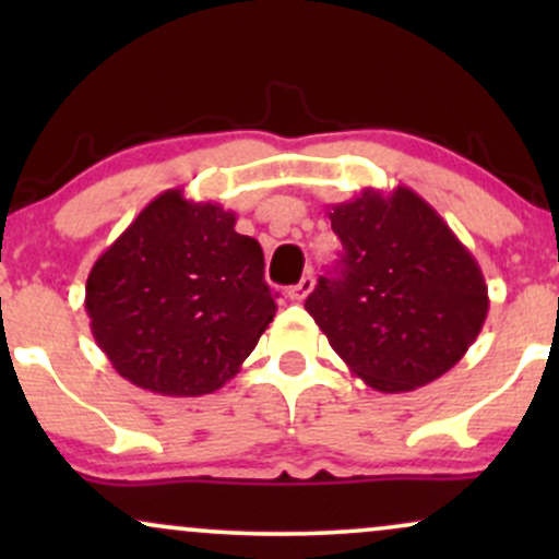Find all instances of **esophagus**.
<instances>
[{
  "instance_id": "1",
  "label": "esophagus",
  "mask_w": 559,
  "mask_h": 559,
  "mask_svg": "<svg viewBox=\"0 0 559 559\" xmlns=\"http://www.w3.org/2000/svg\"><path fill=\"white\" fill-rule=\"evenodd\" d=\"M312 288H316V278H312L310 273H307V275H301V281H299V284L288 288V299H294V301H301V299H307V297H310V292H312Z\"/></svg>"
}]
</instances>
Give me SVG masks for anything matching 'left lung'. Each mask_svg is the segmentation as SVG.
I'll use <instances>...</instances> for the list:
<instances>
[{
	"label": "left lung",
	"mask_w": 559,
	"mask_h": 559,
	"mask_svg": "<svg viewBox=\"0 0 559 559\" xmlns=\"http://www.w3.org/2000/svg\"><path fill=\"white\" fill-rule=\"evenodd\" d=\"M342 260L305 310L338 357L383 394L413 391L463 360L489 312L476 258L407 186L331 204Z\"/></svg>",
	"instance_id": "left-lung-1"
}]
</instances>
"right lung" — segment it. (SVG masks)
I'll return each mask as SVG.
<instances>
[{"label":"right lung","mask_w":559,"mask_h":559,"mask_svg":"<svg viewBox=\"0 0 559 559\" xmlns=\"http://www.w3.org/2000/svg\"><path fill=\"white\" fill-rule=\"evenodd\" d=\"M234 226L230 210L168 189L94 262L86 281L94 342L133 386L213 394L273 323L260 243Z\"/></svg>","instance_id":"add662e5"}]
</instances>
